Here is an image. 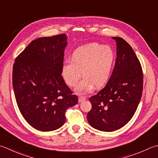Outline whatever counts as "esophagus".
<instances>
[{"label":"esophagus","mask_w":158,"mask_h":158,"mask_svg":"<svg viewBox=\"0 0 158 158\" xmlns=\"http://www.w3.org/2000/svg\"><path fill=\"white\" fill-rule=\"evenodd\" d=\"M86 99V98L84 97H79V103H81L83 101H85Z\"/></svg>","instance_id":"1"}]
</instances>
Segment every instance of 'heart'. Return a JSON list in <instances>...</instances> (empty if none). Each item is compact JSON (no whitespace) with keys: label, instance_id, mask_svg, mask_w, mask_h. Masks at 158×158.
<instances>
[{"label":"heart","instance_id":"heart-1","mask_svg":"<svg viewBox=\"0 0 158 158\" xmlns=\"http://www.w3.org/2000/svg\"><path fill=\"white\" fill-rule=\"evenodd\" d=\"M115 53L108 46L91 43L77 48L70 60L64 61L62 76L70 86H75L81 77H83L75 88L78 94H85L104 85L112 73Z\"/></svg>","mask_w":158,"mask_h":158}]
</instances>
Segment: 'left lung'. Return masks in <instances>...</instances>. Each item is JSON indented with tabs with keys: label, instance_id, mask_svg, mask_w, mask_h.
I'll return each instance as SVG.
<instances>
[{
	"label": "left lung",
	"instance_id": "8db88e82",
	"mask_svg": "<svg viewBox=\"0 0 158 158\" xmlns=\"http://www.w3.org/2000/svg\"><path fill=\"white\" fill-rule=\"evenodd\" d=\"M116 60L106 85L89 98L92 107L87 119L92 127L114 131L125 125L134 115L143 89V74L140 61L131 46L119 37Z\"/></svg>",
	"mask_w": 158,
	"mask_h": 158
}]
</instances>
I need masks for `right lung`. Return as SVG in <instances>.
I'll list each match as a JSON object with an SVG mask.
<instances>
[{"mask_svg": "<svg viewBox=\"0 0 158 158\" xmlns=\"http://www.w3.org/2000/svg\"><path fill=\"white\" fill-rule=\"evenodd\" d=\"M67 38L61 34L36 39L15 60L12 81L18 107L39 131L60 128L66 110L78 103L61 76Z\"/></svg>", "mask_w": 158, "mask_h": 158, "instance_id": "1", "label": "right lung"}]
</instances>
